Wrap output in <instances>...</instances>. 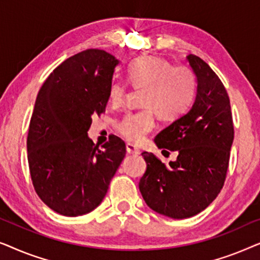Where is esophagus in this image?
<instances>
[{"mask_svg":"<svg viewBox=\"0 0 260 260\" xmlns=\"http://www.w3.org/2000/svg\"><path fill=\"white\" fill-rule=\"evenodd\" d=\"M126 151L129 152V154H140V149H138L136 145L131 144V143H127L126 144Z\"/></svg>","mask_w":260,"mask_h":260,"instance_id":"34e87169","label":"esophagus"}]
</instances>
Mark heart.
<instances>
[{
  "mask_svg": "<svg viewBox=\"0 0 260 260\" xmlns=\"http://www.w3.org/2000/svg\"><path fill=\"white\" fill-rule=\"evenodd\" d=\"M127 80L135 88H143V108L129 112L117 124V130L126 141L140 143L155 127V112L162 119H175L189 109L197 93V78L189 67L174 66L159 56H140L127 66ZM127 84L113 79L109 98L113 105L125 99Z\"/></svg>",
  "mask_w": 260,
  "mask_h": 260,
  "instance_id": "heart-1",
  "label": "heart"
}]
</instances>
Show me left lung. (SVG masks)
I'll return each mask as SVG.
<instances>
[{
    "mask_svg": "<svg viewBox=\"0 0 260 260\" xmlns=\"http://www.w3.org/2000/svg\"><path fill=\"white\" fill-rule=\"evenodd\" d=\"M198 78L195 102L186 115L155 137L159 149L177 151L167 166L142 152L147 170L140 190L152 211L173 219L193 216L218 197L229 169L234 126L230 97L222 81L201 58L187 56Z\"/></svg>",
    "mask_w": 260,
    "mask_h": 260,
    "instance_id": "1",
    "label": "left lung"
}]
</instances>
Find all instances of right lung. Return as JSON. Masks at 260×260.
<instances>
[{
	"mask_svg": "<svg viewBox=\"0 0 260 260\" xmlns=\"http://www.w3.org/2000/svg\"><path fill=\"white\" fill-rule=\"evenodd\" d=\"M118 60L101 49L66 59L45 80L27 136L34 189L53 211L78 216L103 201L124 156L117 136L102 145L87 136L92 117L105 112Z\"/></svg>",
	"mask_w": 260,
	"mask_h": 260,
	"instance_id": "right-lung-1",
	"label": "right lung"
}]
</instances>
